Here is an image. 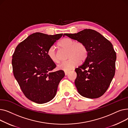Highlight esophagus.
<instances>
[{
	"label": "esophagus",
	"mask_w": 128,
	"mask_h": 128,
	"mask_svg": "<svg viewBox=\"0 0 128 128\" xmlns=\"http://www.w3.org/2000/svg\"><path fill=\"white\" fill-rule=\"evenodd\" d=\"M69 72H68V71H65V72H64V73H65V76H66V75H68V74L69 73Z\"/></svg>",
	"instance_id": "34e87169"
}]
</instances>
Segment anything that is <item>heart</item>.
Returning a JSON list of instances; mask_svg holds the SVG:
<instances>
[{
	"label": "heart",
	"mask_w": 128,
	"mask_h": 128,
	"mask_svg": "<svg viewBox=\"0 0 128 128\" xmlns=\"http://www.w3.org/2000/svg\"><path fill=\"white\" fill-rule=\"evenodd\" d=\"M59 46L63 49L68 50V60L60 63L58 66L59 70L70 71L76 67L80 61H84L87 56L88 50L86 46L81 42H76L70 38H66L60 40ZM47 55L51 61L54 63H58L60 59L55 48L50 46L47 51Z\"/></svg>",
	"instance_id": "heart-1"
}]
</instances>
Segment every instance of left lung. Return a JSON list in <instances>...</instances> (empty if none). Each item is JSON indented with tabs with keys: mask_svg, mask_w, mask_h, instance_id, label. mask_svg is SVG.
<instances>
[{
	"mask_svg": "<svg viewBox=\"0 0 128 128\" xmlns=\"http://www.w3.org/2000/svg\"><path fill=\"white\" fill-rule=\"evenodd\" d=\"M85 44L87 56L82 65L75 69V84L82 96L96 98L108 89L115 73L116 53L112 43L98 32L85 29L77 34H64Z\"/></svg>",
	"mask_w": 128,
	"mask_h": 128,
	"instance_id": "1",
	"label": "left lung"
}]
</instances>
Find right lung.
<instances>
[{
  "instance_id": "1",
  "label": "right lung",
  "mask_w": 128,
  "mask_h": 128,
  "mask_svg": "<svg viewBox=\"0 0 128 128\" xmlns=\"http://www.w3.org/2000/svg\"><path fill=\"white\" fill-rule=\"evenodd\" d=\"M63 34L48 35L35 32L16 47L12 59L13 75L25 96L32 101L43 104L56 95L63 70L50 71L56 68L47 51Z\"/></svg>"
}]
</instances>
